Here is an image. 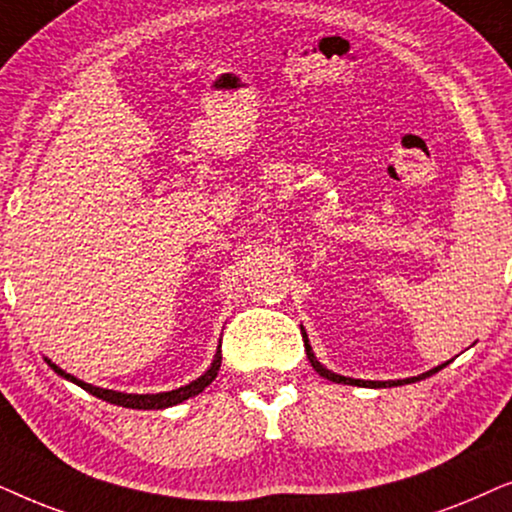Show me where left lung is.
Segmentation results:
<instances>
[{
	"label": "left lung",
	"instance_id": "1",
	"mask_svg": "<svg viewBox=\"0 0 512 512\" xmlns=\"http://www.w3.org/2000/svg\"><path fill=\"white\" fill-rule=\"evenodd\" d=\"M304 335V332H302ZM304 346H306V356H309V360H311V365H313V370H316L320 377H325V379H330V381H335V384H349V386H363V388H391V386H403V384H412V381H419V379H426V377H431V374H435L438 370H442V367H447L449 365V360L447 363H442V365H438V367H433L431 372H426V374H419V377H412V379H398V381H365V379H351V377H342V374H335V372H330L327 370V367H323L316 360V356H313V351H311V344H309V339H306V335H304Z\"/></svg>",
	"mask_w": 512,
	"mask_h": 512
}]
</instances>
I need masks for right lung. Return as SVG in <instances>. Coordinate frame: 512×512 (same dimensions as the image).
<instances>
[{
	"instance_id": "add662e5",
	"label": "right lung",
	"mask_w": 512,
	"mask_h": 512,
	"mask_svg": "<svg viewBox=\"0 0 512 512\" xmlns=\"http://www.w3.org/2000/svg\"><path fill=\"white\" fill-rule=\"evenodd\" d=\"M46 363H49L53 370L60 374V377H65L67 381H72V384L81 386V388H84V391L95 395V398L107 400V403L119 405V407H128V410H163V407H173V405L185 403V400L194 398V395H199L203 388L213 384V379L217 377V370H220L222 353L220 351L215 353L213 365H210L208 370L203 372L199 379H194L192 384L180 386V388H175V391H166V393H142V395H138V393H119V391H109V388H100V386L86 384V381H81L77 377H72V374H67L65 370H60V367L53 365L49 358H46Z\"/></svg>"
}]
</instances>
